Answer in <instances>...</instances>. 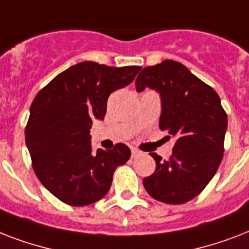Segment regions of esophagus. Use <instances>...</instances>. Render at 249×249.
Segmentation results:
<instances>
[{"instance_id": "obj_1", "label": "esophagus", "mask_w": 249, "mask_h": 249, "mask_svg": "<svg viewBox=\"0 0 249 249\" xmlns=\"http://www.w3.org/2000/svg\"><path fill=\"white\" fill-rule=\"evenodd\" d=\"M141 155L140 150H137V148L132 147V158H138Z\"/></svg>"}]
</instances>
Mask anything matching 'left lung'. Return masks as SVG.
<instances>
[{
	"mask_svg": "<svg viewBox=\"0 0 249 249\" xmlns=\"http://www.w3.org/2000/svg\"><path fill=\"white\" fill-rule=\"evenodd\" d=\"M137 91L156 90L161 98L159 126L176 138L168 160L151 152L155 172L143 178L146 191L166 204H183L204 190L224 156L228 115L218 94L183 64L163 60L143 68Z\"/></svg>",
	"mask_w": 249,
	"mask_h": 249,
	"instance_id": "8db88e82",
	"label": "left lung"
}]
</instances>
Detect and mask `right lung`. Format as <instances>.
<instances>
[{
  "label": "right lung",
  "mask_w": 249,
  "mask_h": 249,
  "mask_svg": "<svg viewBox=\"0 0 249 249\" xmlns=\"http://www.w3.org/2000/svg\"><path fill=\"white\" fill-rule=\"evenodd\" d=\"M140 66L81 62L54 77L33 99L25 143L40 182L66 204L83 207L108 193L113 172L130 158L126 144L91 148L93 120H103L109 94L132 83Z\"/></svg>",
  "instance_id": "1"
}]
</instances>
